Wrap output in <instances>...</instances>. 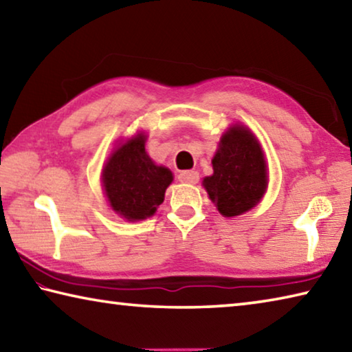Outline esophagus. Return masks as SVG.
<instances>
[{
  "instance_id": "34e87169",
  "label": "esophagus",
  "mask_w": 352,
  "mask_h": 352,
  "mask_svg": "<svg viewBox=\"0 0 352 352\" xmlns=\"http://www.w3.org/2000/svg\"><path fill=\"white\" fill-rule=\"evenodd\" d=\"M178 180H180L182 183L195 184L199 182V172L197 170H183L178 174Z\"/></svg>"
}]
</instances>
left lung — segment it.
<instances>
[{
  "mask_svg": "<svg viewBox=\"0 0 352 352\" xmlns=\"http://www.w3.org/2000/svg\"><path fill=\"white\" fill-rule=\"evenodd\" d=\"M214 174L204 186L219 212L234 217L258 204L267 188L265 160L258 140L243 126H234L220 140L212 158Z\"/></svg>",
  "mask_w": 352,
  "mask_h": 352,
  "instance_id": "8db88e82",
  "label": "left lung"
}]
</instances>
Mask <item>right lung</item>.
<instances>
[{
	"label": "right lung",
	"instance_id": "add662e5",
	"mask_svg": "<svg viewBox=\"0 0 352 352\" xmlns=\"http://www.w3.org/2000/svg\"><path fill=\"white\" fill-rule=\"evenodd\" d=\"M146 136L138 135L111 153L102 177L110 206L127 220L151 217L163 204L172 172L146 153Z\"/></svg>",
	"mask_w": 352,
	"mask_h": 352
}]
</instances>
